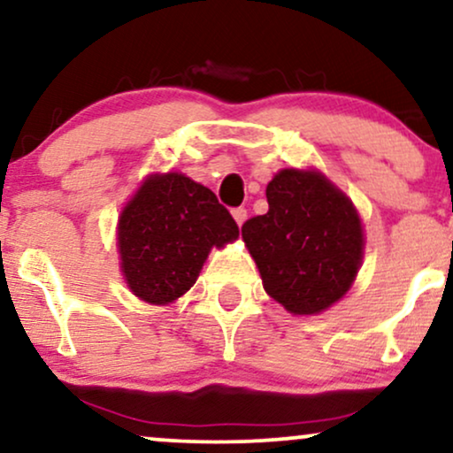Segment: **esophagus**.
<instances>
[{"label":"esophagus","mask_w":453,"mask_h":453,"mask_svg":"<svg viewBox=\"0 0 453 453\" xmlns=\"http://www.w3.org/2000/svg\"><path fill=\"white\" fill-rule=\"evenodd\" d=\"M232 217H234V219H236L238 227H241L242 223L247 221V209H242V206H238V209H234V211H232Z\"/></svg>","instance_id":"obj_1"}]
</instances>
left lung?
<instances>
[{"instance_id":"1","label":"left lung","mask_w":453,"mask_h":453,"mask_svg":"<svg viewBox=\"0 0 453 453\" xmlns=\"http://www.w3.org/2000/svg\"><path fill=\"white\" fill-rule=\"evenodd\" d=\"M265 196L268 212L242 226L264 288L291 314L323 312L346 296L361 268V217L319 171L282 168Z\"/></svg>"}]
</instances>
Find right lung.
Segmentation results:
<instances>
[{
  "mask_svg": "<svg viewBox=\"0 0 453 453\" xmlns=\"http://www.w3.org/2000/svg\"><path fill=\"white\" fill-rule=\"evenodd\" d=\"M236 238V221L209 188L181 173L150 174L119 215V265L134 296L166 306L194 287L212 247Z\"/></svg>",
  "mask_w": 453,
  "mask_h": 453,
  "instance_id": "obj_1",
  "label": "right lung"
}]
</instances>
